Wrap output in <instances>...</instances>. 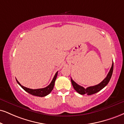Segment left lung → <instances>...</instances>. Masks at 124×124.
<instances>
[{
    "label": "left lung",
    "instance_id": "8db88e82",
    "mask_svg": "<svg viewBox=\"0 0 124 124\" xmlns=\"http://www.w3.org/2000/svg\"><path fill=\"white\" fill-rule=\"evenodd\" d=\"M113 71V62L112 66H111L110 71L108 73V75L103 81H102L98 85H94V86H90L88 87L85 88L83 87L80 86L79 85H78L76 82H75L72 79H71L72 85L73 87H74V89L77 91L79 94L81 95H84V94H87L88 95H92L94 94H95L98 92H99V91H101L102 88L105 87L106 85H108V83L109 82L110 80L111 76H112Z\"/></svg>",
    "mask_w": 124,
    "mask_h": 124
}]
</instances>
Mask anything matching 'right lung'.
Instances as JSON below:
<instances>
[{
	"mask_svg": "<svg viewBox=\"0 0 124 124\" xmlns=\"http://www.w3.org/2000/svg\"><path fill=\"white\" fill-rule=\"evenodd\" d=\"M57 73L58 72L56 73L55 75L54 76V78H53V80H52L51 83L49 84V85H48V86L46 87L45 88H39V89H31V88H29L27 87H25L23 86L19 83V82L16 80V82L17 83L19 84L20 86L22 87L23 89L25 91H26L27 93H29V94L33 95L34 96H37V97H43L46 96L47 95H48L49 93H50L52 90L53 89V87H54V82L55 80H56V78H57Z\"/></svg>",
	"mask_w": 124,
	"mask_h": 124,
	"instance_id": "obj_1",
	"label": "right lung"
}]
</instances>
